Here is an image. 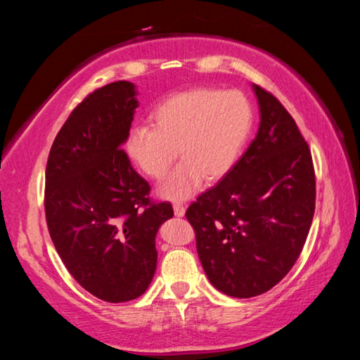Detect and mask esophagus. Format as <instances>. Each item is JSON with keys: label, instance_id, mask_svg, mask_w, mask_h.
<instances>
[{"label": "esophagus", "instance_id": "34e87169", "mask_svg": "<svg viewBox=\"0 0 360 360\" xmlns=\"http://www.w3.org/2000/svg\"><path fill=\"white\" fill-rule=\"evenodd\" d=\"M173 210H174L176 217H182V216H184V212H186V206L179 203V202H176V203H173Z\"/></svg>", "mask_w": 360, "mask_h": 360}]
</instances>
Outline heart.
Segmentation results:
<instances>
[{
	"label": "heart",
	"mask_w": 360,
	"mask_h": 360,
	"mask_svg": "<svg viewBox=\"0 0 360 360\" xmlns=\"http://www.w3.org/2000/svg\"><path fill=\"white\" fill-rule=\"evenodd\" d=\"M152 127H136L127 139L130 160L160 181L178 157L184 158L160 193L186 200L200 191L203 178L217 181L241 154L252 129V106L240 90L191 89L163 100L150 114Z\"/></svg>",
	"instance_id": "1"
}]
</instances>
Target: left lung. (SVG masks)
I'll return each instance as SVG.
<instances>
[{
    "instance_id": "8db88e82",
    "label": "left lung",
    "mask_w": 360,
    "mask_h": 360,
    "mask_svg": "<svg viewBox=\"0 0 360 360\" xmlns=\"http://www.w3.org/2000/svg\"><path fill=\"white\" fill-rule=\"evenodd\" d=\"M257 136L217 186L186 211L206 276L224 294H264L302 254L316 208L308 143L281 101L254 85Z\"/></svg>"
}]
</instances>
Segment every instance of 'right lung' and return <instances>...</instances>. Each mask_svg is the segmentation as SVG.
Masks as SVG:
<instances>
[{
	"mask_svg": "<svg viewBox=\"0 0 360 360\" xmlns=\"http://www.w3.org/2000/svg\"><path fill=\"white\" fill-rule=\"evenodd\" d=\"M138 101L135 85L108 84L72 109L49 152V233L71 276L100 300L143 295L157 266L155 235L173 217L122 149Z\"/></svg>",
	"mask_w": 360,
	"mask_h": 360,
	"instance_id": "1",
	"label": "right lung"
}]
</instances>
